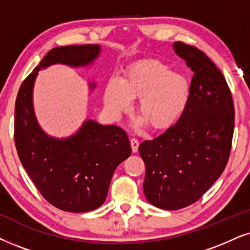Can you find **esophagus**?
Returning <instances> with one entry per match:
<instances>
[{"label":"esophagus","mask_w":250,"mask_h":250,"mask_svg":"<svg viewBox=\"0 0 250 250\" xmlns=\"http://www.w3.org/2000/svg\"><path fill=\"white\" fill-rule=\"evenodd\" d=\"M130 144H131V150L132 152L136 153L138 151V145H140V142H138L136 138H131L130 140Z\"/></svg>","instance_id":"1"}]
</instances>
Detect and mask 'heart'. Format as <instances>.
I'll return each instance as SVG.
<instances>
[{
  "mask_svg": "<svg viewBox=\"0 0 250 250\" xmlns=\"http://www.w3.org/2000/svg\"><path fill=\"white\" fill-rule=\"evenodd\" d=\"M137 98L142 119L154 130H166L185 114L190 82L180 72H170L158 60H142L129 65L122 81L110 78L104 91V103L113 115L127 112L130 99Z\"/></svg>",
  "mask_w": 250,
  "mask_h": 250,
  "instance_id": "obj_1",
  "label": "heart"
}]
</instances>
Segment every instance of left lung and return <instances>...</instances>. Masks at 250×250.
Here are the masks:
<instances>
[{"label": "left lung", "instance_id": "obj_1", "mask_svg": "<svg viewBox=\"0 0 250 250\" xmlns=\"http://www.w3.org/2000/svg\"><path fill=\"white\" fill-rule=\"evenodd\" d=\"M174 50L194 71L182 118L164 134L140 144L144 194L154 207L179 210L198 201L222 175L234 131V105L222 71L191 45Z\"/></svg>", "mask_w": 250, "mask_h": 250}]
</instances>
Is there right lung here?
Segmentation results:
<instances>
[{
    "instance_id": "1",
    "label": "right lung",
    "mask_w": 250,
    "mask_h": 250,
    "mask_svg": "<svg viewBox=\"0 0 250 250\" xmlns=\"http://www.w3.org/2000/svg\"><path fill=\"white\" fill-rule=\"evenodd\" d=\"M99 53L98 45L53 48L25 78L16 99L15 144L21 165L43 198L69 212L96 210L105 202L115 168L131 154L130 142L118 125L92 120L65 140L49 137L34 115L33 84L40 69L54 63L83 67Z\"/></svg>"
}]
</instances>
